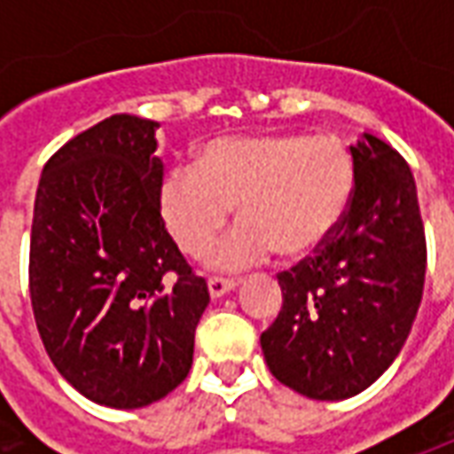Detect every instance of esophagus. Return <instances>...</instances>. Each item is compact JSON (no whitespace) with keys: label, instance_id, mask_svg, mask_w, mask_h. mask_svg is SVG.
I'll return each instance as SVG.
<instances>
[{"label":"esophagus","instance_id":"1","mask_svg":"<svg viewBox=\"0 0 454 454\" xmlns=\"http://www.w3.org/2000/svg\"><path fill=\"white\" fill-rule=\"evenodd\" d=\"M238 286L236 279H231V277H208V294L214 296H223L228 292H233Z\"/></svg>","mask_w":454,"mask_h":454}]
</instances>
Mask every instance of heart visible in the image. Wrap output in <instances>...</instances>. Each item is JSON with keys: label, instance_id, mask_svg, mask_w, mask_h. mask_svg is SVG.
<instances>
[{"label": "heart", "instance_id": "1", "mask_svg": "<svg viewBox=\"0 0 454 454\" xmlns=\"http://www.w3.org/2000/svg\"><path fill=\"white\" fill-rule=\"evenodd\" d=\"M352 184L350 153L335 136H223L208 140L194 165L160 177L158 211L179 250L201 260L236 204L240 223L214 262L240 270L275 247L285 257L318 250L340 226Z\"/></svg>", "mask_w": 454, "mask_h": 454}]
</instances>
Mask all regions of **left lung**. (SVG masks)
Returning <instances> with one entry per match:
<instances>
[{"label": "left lung", "instance_id": "8db88e82", "mask_svg": "<svg viewBox=\"0 0 454 454\" xmlns=\"http://www.w3.org/2000/svg\"><path fill=\"white\" fill-rule=\"evenodd\" d=\"M350 204L314 255L279 272L282 309L260 335L270 372L309 399L367 389L409 338L426 282V231L411 168L384 140L352 145Z\"/></svg>", "mask_w": 454, "mask_h": 454}]
</instances>
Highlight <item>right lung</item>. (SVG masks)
<instances>
[{"instance_id":"1","label":"right lung","mask_w":454,"mask_h":454,"mask_svg":"<svg viewBox=\"0 0 454 454\" xmlns=\"http://www.w3.org/2000/svg\"><path fill=\"white\" fill-rule=\"evenodd\" d=\"M158 121L114 114L38 182L28 292L55 370L90 401L140 409L187 380L208 304L158 211Z\"/></svg>"}]
</instances>
